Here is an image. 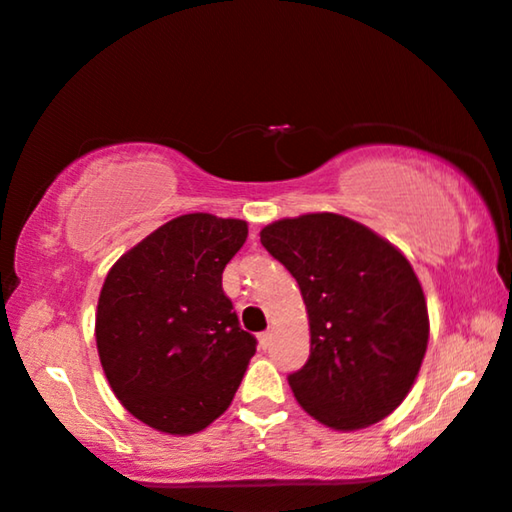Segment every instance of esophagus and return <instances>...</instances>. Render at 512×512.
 <instances>
[{
	"label": "esophagus",
	"instance_id": "esophagus-1",
	"mask_svg": "<svg viewBox=\"0 0 512 512\" xmlns=\"http://www.w3.org/2000/svg\"><path fill=\"white\" fill-rule=\"evenodd\" d=\"M257 341H259V348L266 350V348H269V343H271V334H269V331H262V334L257 336Z\"/></svg>",
	"mask_w": 512,
	"mask_h": 512
}]
</instances>
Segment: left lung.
<instances>
[{
    "label": "left lung",
    "instance_id": "left-lung-1",
    "mask_svg": "<svg viewBox=\"0 0 512 512\" xmlns=\"http://www.w3.org/2000/svg\"><path fill=\"white\" fill-rule=\"evenodd\" d=\"M259 241L297 278L308 311L311 355L287 376L301 408L338 431L390 415L429 341L427 301L408 259L336 213L278 220Z\"/></svg>",
    "mask_w": 512,
    "mask_h": 512
}]
</instances>
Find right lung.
<instances>
[{"label": "right lung", "mask_w": 512, "mask_h": 512, "mask_svg": "<svg viewBox=\"0 0 512 512\" xmlns=\"http://www.w3.org/2000/svg\"><path fill=\"white\" fill-rule=\"evenodd\" d=\"M248 225L187 213L122 255L97 304V350L115 397L136 420L187 436L225 413L257 338L243 331L222 271Z\"/></svg>", "instance_id": "add662e5"}]
</instances>
